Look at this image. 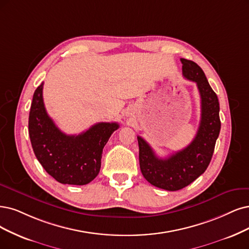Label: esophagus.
Wrapping results in <instances>:
<instances>
[{
  "label": "esophagus",
  "instance_id": "34e87169",
  "mask_svg": "<svg viewBox=\"0 0 249 249\" xmlns=\"http://www.w3.org/2000/svg\"><path fill=\"white\" fill-rule=\"evenodd\" d=\"M129 114H130V113H128V115H129Z\"/></svg>",
  "mask_w": 249,
  "mask_h": 249
}]
</instances>
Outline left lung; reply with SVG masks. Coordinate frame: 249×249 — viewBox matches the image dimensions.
Instances as JSON below:
<instances>
[{
	"instance_id": "left-lung-1",
	"label": "left lung",
	"mask_w": 249,
	"mask_h": 249,
	"mask_svg": "<svg viewBox=\"0 0 249 249\" xmlns=\"http://www.w3.org/2000/svg\"><path fill=\"white\" fill-rule=\"evenodd\" d=\"M182 75L195 82L201 97V120L197 134L185 149L168 158H158L150 144L137 136L140 166L143 178L151 185L167 191H178L204 173L213 158L220 130L219 103L210 87L204 71L192 60L180 58Z\"/></svg>"
}]
</instances>
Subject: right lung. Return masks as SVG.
Masks as SVG:
<instances>
[{"instance_id": "right-lung-1", "label": "right lung", "mask_w": 249, "mask_h": 249, "mask_svg": "<svg viewBox=\"0 0 249 249\" xmlns=\"http://www.w3.org/2000/svg\"><path fill=\"white\" fill-rule=\"evenodd\" d=\"M43 85L35 91L29 117L34 153L46 172L58 182L87 185L97 177L104 146L119 124L101 122L78 135L63 133L46 112Z\"/></svg>"}]
</instances>
